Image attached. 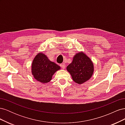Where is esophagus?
I'll list each match as a JSON object with an SVG mask.
<instances>
[{"label": "esophagus", "mask_w": 125, "mask_h": 125, "mask_svg": "<svg viewBox=\"0 0 125 125\" xmlns=\"http://www.w3.org/2000/svg\"><path fill=\"white\" fill-rule=\"evenodd\" d=\"M60 66L61 67V68H62V69H65V68H66V65H65V64L64 63L60 64Z\"/></svg>", "instance_id": "esophagus-1"}]
</instances>
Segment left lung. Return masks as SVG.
Masks as SVG:
<instances>
[{"label":"left lung","mask_w":125,"mask_h":125,"mask_svg":"<svg viewBox=\"0 0 125 125\" xmlns=\"http://www.w3.org/2000/svg\"><path fill=\"white\" fill-rule=\"evenodd\" d=\"M67 69L75 82L82 84L92 77L94 67L88 56L83 52H79L74 56L73 62L67 66Z\"/></svg>","instance_id":"1"}]
</instances>
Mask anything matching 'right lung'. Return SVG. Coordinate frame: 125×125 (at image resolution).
I'll return each instance as SVG.
<instances>
[{
	"instance_id": "add662e5",
	"label": "right lung",
	"mask_w": 125,
	"mask_h": 125,
	"mask_svg": "<svg viewBox=\"0 0 125 125\" xmlns=\"http://www.w3.org/2000/svg\"><path fill=\"white\" fill-rule=\"evenodd\" d=\"M60 67L51 62L46 56L39 53L34 59L32 65V73L37 81L43 83L50 82L52 75Z\"/></svg>"
}]
</instances>
